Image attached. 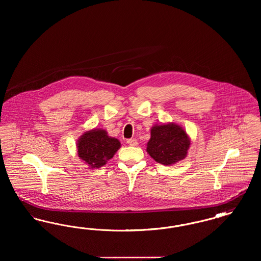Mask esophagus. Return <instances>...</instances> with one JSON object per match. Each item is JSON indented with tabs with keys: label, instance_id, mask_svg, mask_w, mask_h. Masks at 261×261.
Wrapping results in <instances>:
<instances>
[{
	"label": "esophagus",
	"instance_id": "obj_1",
	"mask_svg": "<svg viewBox=\"0 0 261 261\" xmlns=\"http://www.w3.org/2000/svg\"><path fill=\"white\" fill-rule=\"evenodd\" d=\"M127 144H128L129 146L135 147V146L138 145V141H137L136 139H129V140L127 141Z\"/></svg>",
	"mask_w": 261,
	"mask_h": 261
}]
</instances>
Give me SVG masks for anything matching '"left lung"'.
I'll return each mask as SVG.
<instances>
[{
  "instance_id": "obj_1",
  "label": "left lung",
  "mask_w": 261,
  "mask_h": 261,
  "mask_svg": "<svg viewBox=\"0 0 261 261\" xmlns=\"http://www.w3.org/2000/svg\"><path fill=\"white\" fill-rule=\"evenodd\" d=\"M190 146V137L182 126L173 122L155 124L150 129L147 152L159 163L173 165L186 158Z\"/></svg>"
}]
</instances>
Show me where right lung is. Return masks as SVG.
Instances as JSON below:
<instances>
[{"label": "right lung", "mask_w": 261, "mask_h": 261, "mask_svg": "<svg viewBox=\"0 0 261 261\" xmlns=\"http://www.w3.org/2000/svg\"><path fill=\"white\" fill-rule=\"evenodd\" d=\"M118 139L109 136L103 129L84 132L77 141L78 156L91 168H99L113 158L120 148Z\"/></svg>", "instance_id": "1"}]
</instances>
